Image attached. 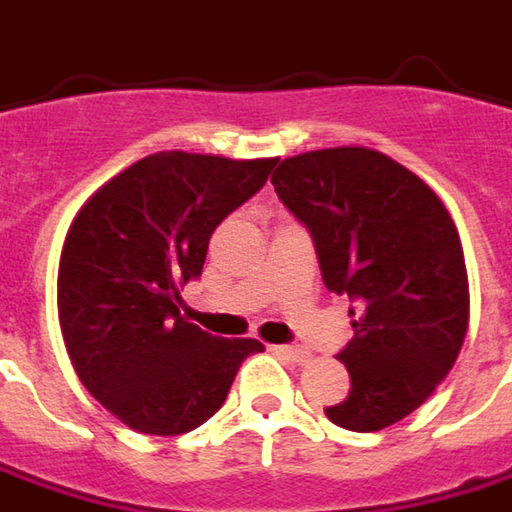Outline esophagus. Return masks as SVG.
Returning a JSON list of instances; mask_svg holds the SVG:
<instances>
[{"instance_id": "1", "label": "esophagus", "mask_w": 512, "mask_h": 512, "mask_svg": "<svg viewBox=\"0 0 512 512\" xmlns=\"http://www.w3.org/2000/svg\"><path fill=\"white\" fill-rule=\"evenodd\" d=\"M277 355L288 357V360H293V363H305L307 357H310V352L307 349H302V346H271Z\"/></svg>"}]
</instances>
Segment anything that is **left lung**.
Wrapping results in <instances>:
<instances>
[{
  "label": "left lung",
  "mask_w": 512,
  "mask_h": 512,
  "mask_svg": "<svg viewBox=\"0 0 512 512\" xmlns=\"http://www.w3.org/2000/svg\"><path fill=\"white\" fill-rule=\"evenodd\" d=\"M271 185L316 244L324 285L349 296L352 391L324 413L352 432L410 416L455 366L468 330L460 235L430 185L366 146L285 157Z\"/></svg>",
  "instance_id": "obj_1"
}]
</instances>
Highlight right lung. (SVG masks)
Instances as JSON below:
<instances>
[{
	"mask_svg": "<svg viewBox=\"0 0 512 512\" xmlns=\"http://www.w3.org/2000/svg\"><path fill=\"white\" fill-rule=\"evenodd\" d=\"M277 157L157 152L119 171L74 216L57 316L80 382L130 430L182 435L213 416L263 343L216 338L180 316L210 235L266 185Z\"/></svg>",
	"mask_w": 512,
	"mask_h": 512,
	"instance_id": "add662e5",
	"label": "right lung"
}]
</instances>
